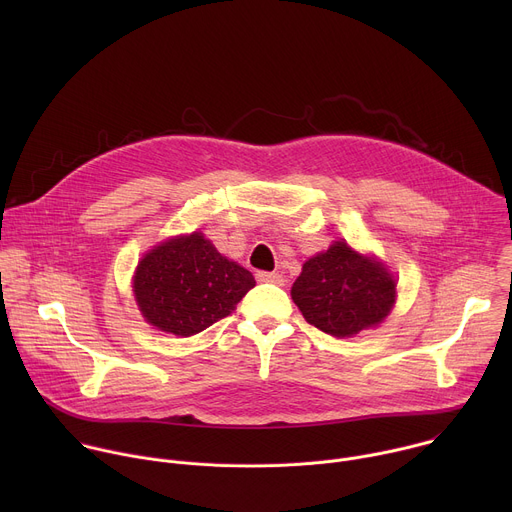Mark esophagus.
I'll use <instances>...</instances> for the list:
<instances>
[{"instance_id":"34e87169","label":"esophagus","mask_w":512,"mask_h":512,"mask_svg":"<svg viewBox=\"0 0 512 512\" xmlns=\"http://www.w3.org/2000/svg\"><path fill=\"white\" fill-rule=\"evenodd\" d=\"M257 279L263 283H275V285H283V275L279 273H269V271H259Z\"/></svg>"}]
</instances>
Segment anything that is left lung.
<instances>
[{"label": "left lung", "instance_id": "8db88e82", "mask_svg": "<svg viewBox=\"0 0 512 512\" xmlns=\"http://www.w3.org/2000/svg\"><path fill=\"white\" fill-rule=\"evenodd\" d=\"M395 289L381 263L338 241L304 263L291 298L308 324L344 338L383 322L395 304Z\"/></svg>", "mask_w": 512, "mask_h": 512}]
</instances>
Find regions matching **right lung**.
Listing matches in <instances>:
<instances>
[{
	"instance_id": "add662e5",
	"label": "right lung",
	"mask_w": 512,
	"mask_h": 512,
	"mask_svg": "<svg viewBox=\"0 0 512 512\" xmlns=\"http://www.w3.org/2000/svg\"><path fill=\"white\" fill-rule=\"evenodd\" d=\"M251 287L253 275L200 233L158 245L139 261L133 277L143 318L176 336L198 334L231 316Z\"/></svg>"
}]
</instances>
